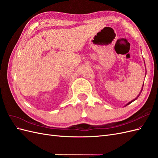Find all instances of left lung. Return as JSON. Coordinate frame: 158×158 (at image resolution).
<instances>
[{
  "label": "left lung",
  "mask_w": 158,
  "mask_h": 158,
  "mask_svg": "<svg viewBox=\"0 0 158 158\" xmlns=\"http://www.w3.org/2000/svg\"><path fill=\"white\" fill-rule=\"evenodd\" d=\"M143 85H144V84H143ZM142 88H143V86H142ZM141 92H142V90H141V92H140V93H141ZM140 94H139V95H138V96H137V98H135V99H133V100H132V101H131V102H129V103H127V105H126V106H128V105H129V104H130V103H132V102H134V101H135V100H136V99H137V98H138V97H139V95H140Z\"/></svg>",
  "instance_id": "left-lung-1"
}]
</instances>
